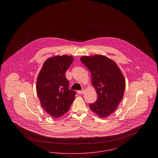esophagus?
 I'll list each match as a JSON object with an SVG mask.
<instances>
[{
    "label": "esophagus",
    "instance_id": "esophagus-1",
    "mask_svg": "<svg viewBox=\"0 0 158 158\" xmlns=\"http://www.w3.org/2000/svg\"><path fill=\"white\" fill-rule=\"evenodd\" d=\"M77 94H83L84 93V90H77Z\"/></svg>",
    "mask_w": 158,
    "mask_h": 158
}]
</instances>
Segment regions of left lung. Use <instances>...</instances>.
Here are the masks:
<instances>
[{"instance_id":"1","label":"left lung","mask_w":158,"mask_h":158,"mask_svg":"<svg viewBox=\"0 0 158 158\" xmlns=\"http://www.w3.org/2000/svg\"><path fill=\"white\" fill-rule=\"evenodd\" d=\"M81 60L90 72L98 96L94 103L89 104L90 110L105 118L115 111L123 97L124 77L115 63L104 56H84Z\"/></svg>"}]
</instances>
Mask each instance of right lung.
<instances>
[{"mask_svg":"<svg viewBox=\"0 0 158 158\" xmlns=\"http://www.w3.org/2000/svg\"><path fill=\"white\" fill-rule=\"evenodd\" d=\"M72 56L63 55L45 61L37 81V92L42 107L50 115L59 118L69 111L76 92L69 88L66 72L72 64Z\"/></svg>","mask_w":158,"mask_h":158,"instance_id":"right-lung-1","label":"right lung"}]
</instances>
